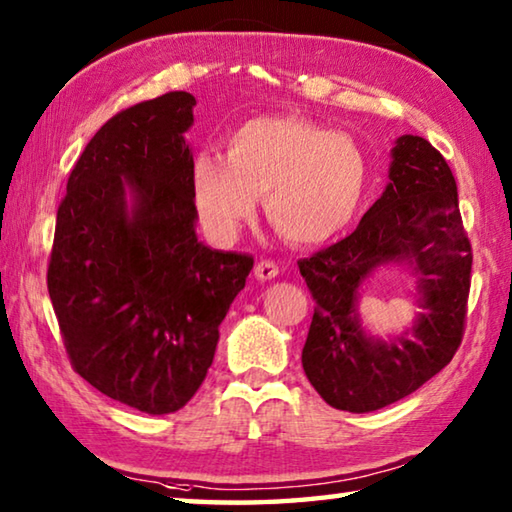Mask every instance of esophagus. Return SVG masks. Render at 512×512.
<instances>
[{"instance_id":"1","label":"esophagus","mask_w":512,"mask_h":512,"mask_svg":"<svg viewBox=\"0 0 512 512\" xmlns=\"http://www.w3.org/2000/svg\"><path fill=\"white\" fill-rule=\"evenodd\" d=\"M277 275H280V266L271 262V259H262V262H257V266H255L257 280L268 282V280H275Z\"/></svg>"}]
</instances>
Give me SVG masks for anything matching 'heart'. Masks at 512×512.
Wrapping results in <instances>:
<instances>
[{"instance_id":"1","label":"heart","mask_w":512,"mask_h":512,"mask_svg":"<svg viewBox=\"0 0 512 512\" xmlns=\"http://www.w3.org/2000/svg\"><path fill=\"white\" fill-rule=\"evenodd\" d=\"M368 162L345 133L302 117H255L225 137V153L192 164L198 216L216 239L230 241L264 196L268 223L296 246L339 237L361 210Z\"/></svg>"}]
</instances>
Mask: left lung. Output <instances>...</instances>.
Instances as JSON below:
<instances>
[{
  "label": "left lung",
  "instance_id": "obj_1",
  "mask_svg": "<svg viewBox=\"0 0 512 512\" xmlns=\"http://www.w3.org/2000/svg\"><path fill=\"white\" fill-rule=\"evenodd\" d=\"M391 155V183L357 230L298 262L316 300L302 368L329 406L350 413L384 409L443 370L461 345L470 296L472 246L452 169L418 135L397 137ZM388 263L412 266L423 311L411 333L381 342L362 332L356 300Z\"/></svg>",
  "mask_w": 512,
  "mask_h": 512
}]
</instances>
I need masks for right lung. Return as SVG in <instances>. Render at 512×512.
<instances>
[{
    "label": "right lung",
    "mask_w": 512,
    "mask_h": 512,
    "mask_svg": "<svg viewBox=\"0 0 512 512\" xmlns=\"http://www.w3.org/2000/svg\"><path fill=\"white\" fill-rule=\"evenodd\" d=\"M196 99L167 92L103 124L58 207L47 289L74 370L151 415L192 400L253 257L196 237Z\"/></svg>",
    "instance_id": "obj_1"
}]
</instances>
